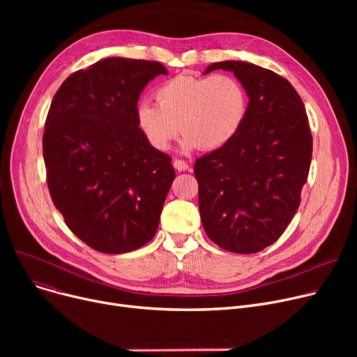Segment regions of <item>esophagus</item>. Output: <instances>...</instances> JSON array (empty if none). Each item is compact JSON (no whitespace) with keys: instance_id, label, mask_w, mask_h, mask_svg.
<instances>
[{"instance_id":"esophagus-1","label":"esophagus","mask_w":357,"mask_h":357,"mask_svg":"<svg viewBox=\"0 0 357 357\" xmlns=\"http://www.w3.org/2000/svg\"><path fill=\"white\" fill-rule=\"evenodd\" d=\"M174 167L176 169V171H178V172H183V171H188V169H190L188 163H186V162H183V160H179V159H175V160H174Z\"/></svg>"}]
</instances>
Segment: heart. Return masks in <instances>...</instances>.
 <instances>
[{
  "label": "heart",
  "mask_w": 357,
  "mask_h": 357,
  "mask_svg": "<svg viewBox=\"0 0 357 357\" xmlns=\"http://www.w3.org/2000/svg\"><path fill=\"white\" fill-rule=\"evenodd\" d=\"M158 101L139 102L137 126L159 150L171 146L182 130V152L226 146L240 131L249 107L245 86L230 75L181 73L158 89Z\"/></svg>",
  "instance_id": "obj_1"
}]
</instances>
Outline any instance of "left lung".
Listing matches in <instances>:
<instances>
[{
    "mask_svg": "<svg viewBox=\"0 0 357 357\" xmlns=\"http://www.w3.org/2000/svg\"><path fill=\"white\" fill-rule=\"evenodd\" d=\"M245 86L249 107L238 133L197 159L198 205L205 233L221 249L256 253L282 236L307 182L312 137L301 97L275 72L241 61L211 63Z\"/></svg>",
    "mask_w": 357,
    "mask_h": 357,
    "instance_id": "left-lung-1",
    "label": "left lung"
}]
</instances>
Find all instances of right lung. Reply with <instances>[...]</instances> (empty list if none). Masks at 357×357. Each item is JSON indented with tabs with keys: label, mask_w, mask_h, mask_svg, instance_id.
<instances>
[{
	"label": "right lung",
	"mask_w": 357,
	"mask_h": 357,
	"mask_svg": "<svg viewBox=\"0 0 357 357\" xmlns=\"http://www.w3.org/2000/svg\"><path fill=\"white\" fill-rule=\"evenodd\" d=\"M167 75L159 62L107 58L65 79L43 135L47 186L66 226L101 253L136 250L153 238L175 179L171 156L140 131L144 86Z\"/></svg>",
	"instance_id": "add662e5"
}]
</instances>
